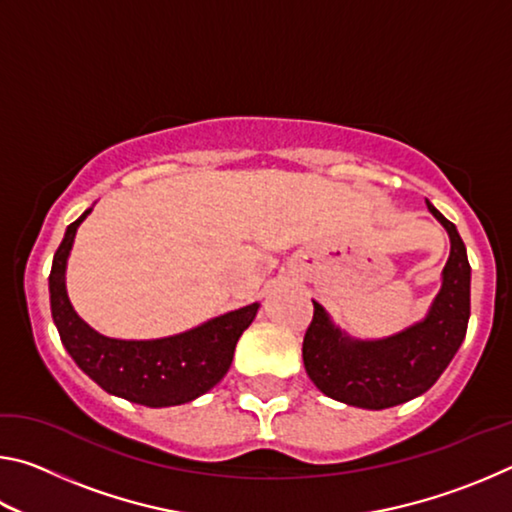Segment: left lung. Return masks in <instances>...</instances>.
<instances>
[{
  "label": "left lung",
  "mask_w": 512,
  "mask_h": 512,
  "mask_svg": "<svg viewBox=\"0 0 512 512\" xmlns=\"http://www.w3.org/2000/svg\"><path fill=\"white\" fill-rule=\"evenodd\" d=\"M427 205L449 232L452 253L443 271V289L422 323L381 341H352L314 302L302 359L309 379L332 400L361 409L409 402L436 384L461 348L470 320V262L456 225L429 201Z\"/></svg>",
  "instance_id": "obj_1"
}]
</instances>
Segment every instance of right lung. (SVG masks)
<instances>
[{
    "label": "right lung",
    "instance_id": "1",
    "mask_svg": "<svg viewBox=\"0 0 512 512\" xmlns=\"http://www.w3.org/2000/svg\"><path fill=\"white\" fill-rule=\"evenodd\" d=\"M90 214L67 225L49 273L51 316L69 357L106 393L144 406L192 402L214 388L230 370L239 336L253 323L257 302L212 318L185 334L155 341L108 339L79 318L65 291V264L76 228Z\"/></svg>",
    "mask_w": 512,
    "mask_h": 512
}]
</instances>
